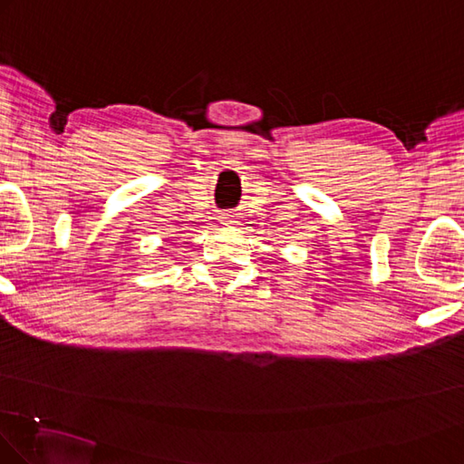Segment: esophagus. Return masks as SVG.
<instances>
[{"mask_svg":"<svg viewBox=\"0 0 464 464\" xmlns=\"http://www.w3.org/2000/svg\"><path fill=\"white\" fill-rule=\"evenodd\" d=\"M231 218H235L231 209H227V211H221V213H219V223H223V225H229V223H231Z\"/></svg>","mask_w":464,"mask_h":464,"instance_id":"obj_1","label":"esophagus"}]
</instances>
